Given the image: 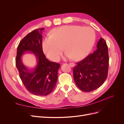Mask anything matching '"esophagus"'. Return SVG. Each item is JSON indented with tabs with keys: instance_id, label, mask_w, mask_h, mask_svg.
<instances>
[{
	"instance_id": "1",
	"label": "esophagus",
	"mask_w": 124,
	"mask_h": 124,
	"mask_svg": "<svg viewBox=\"0 0 124 124\" xmlns=\"http://www.w3.org/2000/svg\"><path fill=\"white\" fill-rule=\"evenodd\" d=\"M69 65L71 66V67H74V66H75V64L74 63H73V62H71V63H69Z\"/></svg>"
}]
</instances>
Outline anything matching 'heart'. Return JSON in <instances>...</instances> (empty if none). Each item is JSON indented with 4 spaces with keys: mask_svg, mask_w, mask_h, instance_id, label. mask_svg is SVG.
<instances>
[{
    "mask_svg": "<svg viewBox=\"0 0 124 124\" xmlns=\"http://www.w3.org/2000/svg\"><path fill=\"white\" fill-rule=\"evenodd\" d=\"M95 32L90 27L65 25L54 28L45 37L42 47L44 55L53 62L58 61L63 50L67 57L80 61L88 55L94 44Z\"/></svg>",
    "mask_w": 124,
    "mask_h": 124,
    "instance_id": "1",
    "label": "heart"
}]
</instances>
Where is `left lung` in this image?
<instances>
[{"label": "left lung", "mask_w": 124, "mask_h": 124, "mask_svg": "<svg viewBox=\"0 0 124 124\" xmlns=\"http://www.w3.org/2000/svg\"><path fill=\"white\" fill-rule=\"evenodd\" d=\"M97 50L82 61L73 70L75 83L81 91L90 92L99 88L108 77L109 57L106 42L100 38Z\"/></svg>", "instance_id": "1"}]
</instances>
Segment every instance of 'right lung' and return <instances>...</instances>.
<instances>
[{
    "instance_id": "add662e5",
    "label": "right lung",
    "mask_w": 124,
    "mask_h": 124,
    "mask_svg": "<svg viewBox=\"0 0 124 124\" xmlns=\"http://www.w3.org/2000/svg\"><path fill=\"white\" fill-rule=\"evenodd\" d=\"M44 28L29 33L18 44L16 59L20 77L27 91L37 96H46L54 89L57 81L59 63L46 58L42 47V33ZM26 53L34 54L36 65L30 69L22 62V55Z\"/></svg>"
}]
</instances>
